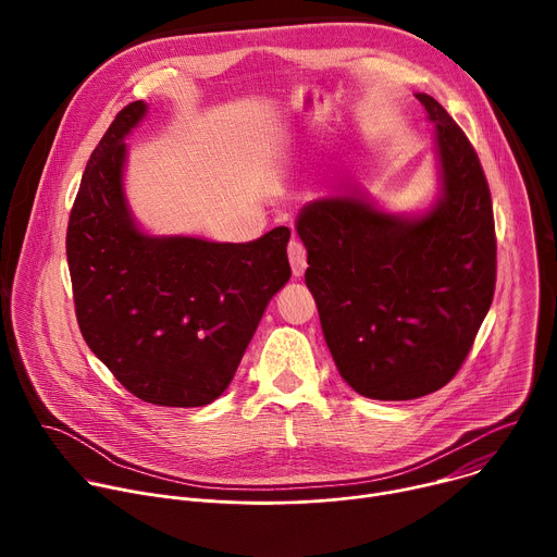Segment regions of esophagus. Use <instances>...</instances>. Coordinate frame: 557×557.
Wrapping results in <instances>:
<instances>
[{
	"instance_id": "34e87169",
	"label": "esophagus",
	"mask_w": 557,
	"mask_h": 557,
	"mask_svg": "<svg viewBox=\"0 0 557 557\" xmlns=\"http://www.w3.org/2000/svg\"><path fill=\"white\" fill-rule=\"evenodd\" d=\"M288 260H290V269H293V275L295 277H299V275H304V271H306V249L297 243V240H293L290 245H288Z\"/></svg>"
}]
</instances>
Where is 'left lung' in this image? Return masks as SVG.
I'll use <instances>...</instances> for the list:
<instances>
[{"mask_svg": "<svg viewBox=\"0 0 557 557\" xmlns=\"http://www.w3.org/2000/svg\"><path fill=\"white\" fill-rule=\"evenodd\" d=\"M443 198L421 218L355 191L299 211L306 286L342 379L361 396L408 401L441 389L467 359L496 288L490 185L473 145L430 95Z\"/></svg>", "mask_w": 557, "mask_h": 557, "instance_id": "1", "label": "left lung"}]
</instances>
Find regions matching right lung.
Masks as SVG:
<instances>
[{
	"instance_id": "1",
	"label": "right lung",
	"mask_w": 557,
	"mask_h": 557,
	"mask_svg": "<svg viewBox=\"0 0 557 557\" xmlns=\"http://www.w3.org/2000/svg\"><path fill=\"white\" fill-rule=\"evenodd\" d=\"M147 106H125L78 185L65 253L78 329L116 381L145 404L198 408L231 383L271 297L290 280L277 226L247 245L149 237L127 211L123 163Z\"/></svg>"
}]
</instances>
